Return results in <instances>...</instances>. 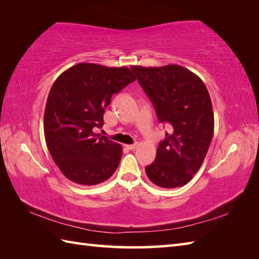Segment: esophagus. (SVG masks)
I'll return each instance as SVG.
<instances>
[{"label":"esophagus","instance_id":"1","mask_svg":"<svg viewBox=\"0 0 259 259\" xmlns=\"http://www.w3.org/2000/svg\"><path fill=\"white\" fill-rule=\"evenodd\" d=\"M139 146V144L138 142H135V144H133V145H128L126 146V148H128V149H130V150H134V149H136L137 147Z\"/></svg>","mask_w":259,"mask_h":259}]
</instances>
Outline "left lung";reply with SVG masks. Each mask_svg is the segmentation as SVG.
Wrapping results in <instances>:
<instances>
[{"instance_id": "1", "label": "left lung", "mask_w": 259, "mask_h": 259, "mask_svg": "<svg viewBox=\"0 0 259 259\" xmlns=\"http://www.w3.org/2000/svg\"><path fill=\"white\" fill-rule=\"evenodd\" d=\"M155 107L158 121L171 125L159 142L156 159L146 167L148 178L162 188H177L194 177L213 136L212 104L199 76L177 64L131 67Z\"/></svg>"}]
</instances>
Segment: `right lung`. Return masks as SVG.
<instances>
[{
    "label": "right lung",
    "mask_w": 259,
    "mask_h": 259,
    "mask_svg": "<svg viewBox=\"0 0 259 259\" xmlns=\"http://www.w3.org/2000/svg\"><path fill=\"white\" fill-rule=\"evenodd\" d=\"M136 80L129 68L78 63L54 81L45 111V137L54 162L69 180L92 186L117 170L122 148L95 134L114 93Z\"/></svg>",
    "instance_id": "1"
}]
</instances>
